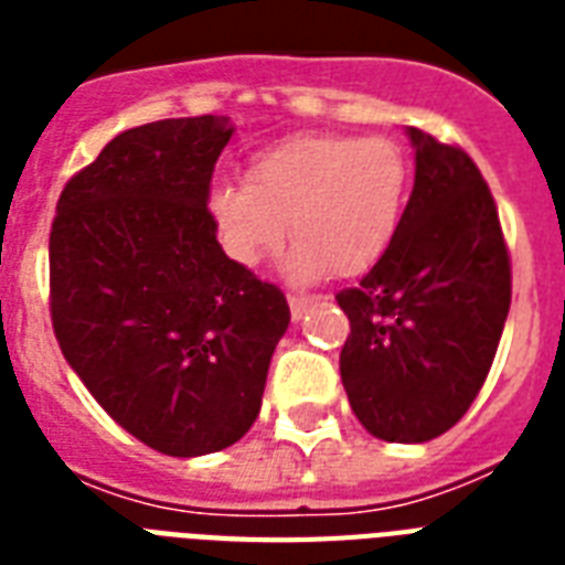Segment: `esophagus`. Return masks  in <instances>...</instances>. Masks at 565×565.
Masks as SVG:
<instances>
[{"instance_id":"1","label":"esophagus","mask_w":565,"mask_h":565,"mask_svg":"<svg viewBox=\"0 0 565 565\" xmlns=\"http://www.w3.org/2000/svg\"><path fill=\"white\" fill-rule=\"evenodd\" d=\"M287 301H290L292 319H301L305 313H308L310 305H313L317 299H313V296H296V292H292V296H287Z\"/></svg>"}]
</instances>
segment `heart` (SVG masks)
Segmentation results:
<instances>
[{
  "label": "heart",
  "instance_id": "1",
  "mask_svg": "<svg viewBox=\"0 0 565 565\" xmlns=\"http://www.w3.org/2000/svg\"><path fill=\"white\" fill-rule=\"evenodd\" d=\"M407 158L390 137L296 135L246 167V184H213L207 216L231 260L257 266L287 234L292 278L366 273L390 246L404 195Z\"/></svg>",
  "mask_w": 565,
  "mask_h": 565
}]
</instances>
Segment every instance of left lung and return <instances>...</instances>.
<instances>
[{"label": "left lung", "mask_w": 565, "mask_h": 565, "mask_svg": "<svg viewBox=\"0 0 565 565\" xmlns=\"http://www.w3.org/2000/svg\"><path fill=\"white\" fill-rule=\"evenodd\" d=\"M398 228L352 290L337 292L352 334L340 377L354 416L386 443H428L487 381L510 310L499 211L472 158L419 128Z\"/></svg>", "instance_id": "obj_1"}]
</instances>
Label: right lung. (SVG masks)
Here are the masks:
<instances>
[{
  "mask_svg": "<svg viewBox=\"0 0 565 565\" xmlns=\"http://www.w3.org/2000/svg\"><path fill=\"white\" fill-rule=\"evenodd\" d=\"M231 135L211 114L128 128L66 181L49 234L66 363L110 419L170 457L252 428L290 326L284 292L231 260L207 216Z\"/></svg>",
  "mask_w": 565,
  "mask_h": 565,
  "instance_id": "add662e5",
  "label": "right lung"
}]
</instances>
